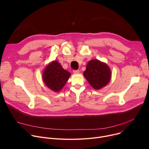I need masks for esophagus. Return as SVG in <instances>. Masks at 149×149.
Listing matches in <instances>:
<instances>
[{
  "mask_svg": "<svg viewBox=\"0 0 149 149\" xmlns=\"http://www.w3.org/2000/svg\"><path fill=\"white\" fill-rule=\"evenodd\" d=\"M73 72L75 74H79V70H74L73 71Z\"/></svg>",
  "mask_w": 149,
  "mask_h": 149,
  "instance_id": "obj_1",
  "label": "esophagus"
}]
</instances>
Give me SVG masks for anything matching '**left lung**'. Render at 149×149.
<instances>
[{
	"label": "left lung",
	"instance_id": "8db88e82",
	"mask_svg": "<svg viewBox=\"0 0 149 149\" xmlns=\"http://www.w3.org/2000/svg\"><path fill=\"white\" fill-rule=\"evenodd\" d=\"M83 75L91 86L97 90L107 86L111 78V71L107 63L92 59L88 62Z\"/></svg>",
	"mask_w": 149,
	"mask_h": 149
}]
</instances>
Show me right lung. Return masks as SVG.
<instances>
[{"mask_svg": "<svg viewBox=\"0 0 149 149\" xmlns=\"http://www.w3.org/2000/svg\"><path fill=\"white\" fill-rule=\"evenodd\" d=\"M71 76V73L62 68L56 60L47 65L42 73V79L46 86L55 93L59 92L64 87Z\"/></svg>", "mask_w": 149, "mask_h": 149, "instance_id": "right-lung-1", "label": "right lung"}]
</instances>
